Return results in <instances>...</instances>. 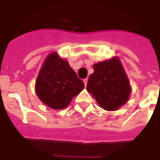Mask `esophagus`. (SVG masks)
<instances>
[{"mask_svg": "<svg viewBox=\"0 0 160 160\" xmlns=\"http://www.w3.org/2000/svg\"><path fill=\"white\" fill-rule=\"evenodd\" d=\"M83 81H84L85 86H87V84H88V79H85V80H83Z\"/></svg>", "mask_w": 160, "mask_h": 160, "instance_id": "obj_1", "label": "esophagus"}]
</instances>
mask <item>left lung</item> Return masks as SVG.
I'll return each mask as SVG.
<instances>
[{"label": "left lung", "instance_id": "1", "mask_svg": "<svg viewBox=\"0 0 160 160\" xmlns=\"http://www.w3.org/2000/svg\"><path fill=\"white\" fill-rule=\"evenodd\" d=\"M94 73L89 76L87 90L105 110H117L127 102L130 85L118 58L94 65Z\"/></svg>", "mask_w": 160, "mask_h": 160}]
</instances>
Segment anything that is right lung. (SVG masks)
Returning a JSON list of instances; mask_svg holds the SVG:
<instances>
[{
  "instance_id": "right-lung-1",
  "label": "right lung",
  "mask_w": 160,
  "mask_h": 160,
  "mask_svg": "<svg viewBox=\"0 0 160 160\" xmlns=\"http://www.w3.org/2000/svg\"><path fill=\"white\" fill-rule=\"evenodd\" d=\"M83 81L63 59L52 52L45 58L36 80V93L45 105L53 109L67 107L72 99L84 88Z\"/></svg>"
}]
</instances>
